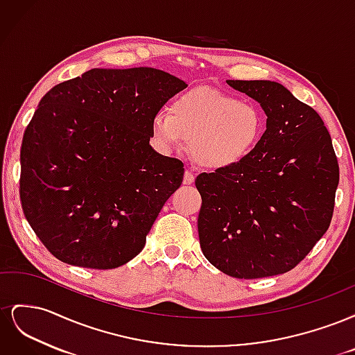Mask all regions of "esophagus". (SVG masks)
Segmentation results:
<instances>
[{"instance_id": "esophagus-1", "label": "esophagus", "mask_w": 355, "mask_h": 355, "mask_svg": "<svg viewBox=\"0 0 355 355\" xmlns=\"http://www.w3.org/2000/svg\"><path fill=\"white\" fill-rule=\"evenodd\" d=\"M194 180H196V176L192 175L189 170H187L185 175H184V184L185 185H192V184H194Z\"/></svg>"}]
</instances>
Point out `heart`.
Returning a JSON list of instances; mask_svg holds the SVG:
<instances>
[{
  "instance_id": "heart-1",
  "label": "heart",
  "mask_w": 355,
  "mask_h": 355,
  "mask_svg": "<svg viewBox=\"0 0 355 355\" xmlns=\"http://www.w3.org/2000/svg\"><path fill=\"white\" fill-rule=\"evenodd\" d=\"M259 106L213 89H194L153 116L151 132L166 149L191 144V154L202 167L220 170L240 164L265 133Z\"/></svg>"
}]
</instances>
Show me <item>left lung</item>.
<instances>
[{"label":"left lung","instance_id":"left-lung-1","mask_svg":"<svg viewBox=\"0 0 355 355\" xmlns=\"http://www.w3.org/2000/svg\"><path fill=\"white\" fill-rule=\"evenodd\" d=\"M261 103L266 130L240 164L201 173L198 237L222 272L253 280L284 274L330 227L339 164L321 116L275 81L228 80Z\"/></svg>","mask_w":355,"mask_h":355}]
</instances>
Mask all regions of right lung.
Masks as SVG:
<instances>
[{
	"instance_id": "add662e5",
	"label": "right lung",
	"mask_w": 355,
	"mask_h": 355,
	"mask_svg": "<svg viewBox=\"0 0 355 355\" xmlns=\"http://www.w3.org/2000/svg\"><path fill=\"white\" fill-rule=\"evenodd\" d=\"M185 87L154 68H94L40 101L20 148L19 192L59 261L112 270L142 252L185 171L149 145L153 116Z\"/></svg>"
}]
</instances>
